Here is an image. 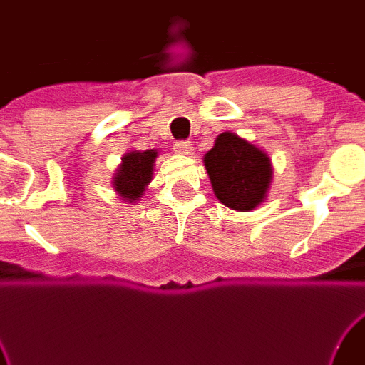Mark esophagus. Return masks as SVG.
<instances>
[{"label":"esophagus","mask_w":365,"mask_h":365,"mask_svg":"<svg viewBox=\"0 0 365 365\" xmlns=\"http://www.w3.org/2000/svg\"><path fill=\"white\" fill-rule=\"evenodd\" d=\"M192 142H188V140H178V142H175L173 145V150L177 153H182V155H188L192 152Z\"/></svg>","instance_id":"esophagus-1"}]
</instances>
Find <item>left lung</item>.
Here are the masks:
<instances>
[{"mask_svg":"<svg viewBox=\"0 0 365 365\" xmlns=\"http://www.w3.org/2000/svg\"><path fill=\"white\" fill-rule=\"evenodd\" d=\"M205 168L218 200L233 210L247 212L264 202L272 180L267 153L235 133H222L205 155Z\"/></svg>","mask_w":365,"mask_h":365,"instance_id":"1","label":"left lung"}]
</instances>
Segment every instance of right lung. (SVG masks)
<instances>
[{"label": "right lung", "instance_id": "1", "mask_svg": "<svg viewBox=\"0 0 365 365\" xmlns=\"http://www.w3.org/2000/svg\"><path fill=\"white\" fill-rule=\"evenodd\" d=\"M157 158L155 150L147 152H130L121 160V167L116 170L113 188L123 200L137 202L152 180L153 162Z\"/></svg>", "mask_w": 365, "mask_h": 365}]
</instances>
